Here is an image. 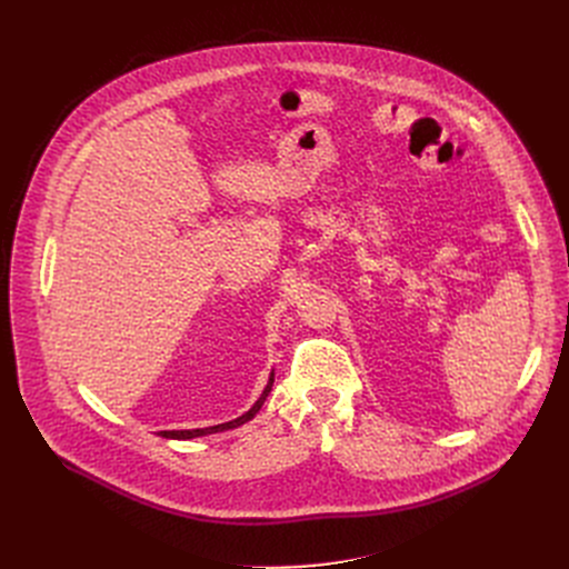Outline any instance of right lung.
<instances>
[{
    "instance_id": "obj_1",
    "label": "right lung",
    "mask_w": 569,
    "mask_h": 569,
    "mask_svg": "<svg viewBox=\"0 0 569 569\" xmlns=\"http://www.w3.org/2000/svg\"><path fill=\"white\" fill-rule=\"evenodd\" d=\"M272 385H274V376H269V382H267V387H264V392L260 395V399L256 401V406H253L249 412H244L242 417H237V420H232V422H226V425H217V427H207V429H191V431H161V436H163V438H177V440H187V438L207 436V433H217V431H226V429H234V427H239V425H244V422L253 420L256 412L262 408V403H264L267 395L272 392Z\"/></svg>"
}]
</instances>
